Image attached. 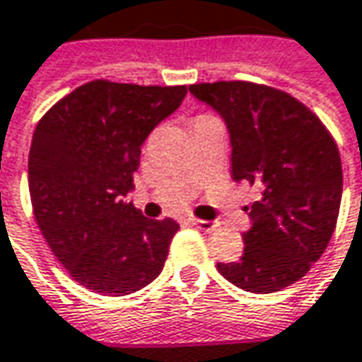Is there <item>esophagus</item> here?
<instances>
[{
    "label": "esophagus",
    "instance_id": "esophagus-1",
    "mask_svg": "<svg viewBox=\"0 0 362 362\" xmlns=\"http://www.w3.org/2000/svg\"><path fill=\"white\" fill-rule=\"evenodd\" d=\"M190 223L194 225L197 229H201V231H213V229L219 227L215 221H204V219H190Z\"/></svg>",
    "mask_w": 362,
    "mask_h": 362
}]
</instances>
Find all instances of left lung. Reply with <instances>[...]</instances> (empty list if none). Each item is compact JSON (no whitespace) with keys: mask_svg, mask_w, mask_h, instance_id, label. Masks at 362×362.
Instances as JSON below:
<instances>
[{"mask_svg":"<svg viewBox=\"0 0 362 362\" xmlns=\"http://www.w3.org/2000/svg\"><path fill=\"white\" fill-rule=\"evenodd\" d=\"M190 94L223 118L231 176L260 186L244 256L217 264L235 287L276 293L308 274L334 233L342 199L340 153L308 106L250 81L194 83Z\"/></svg>","mask_w":362,"mask_h":362,"instance_id":"left-lung-1","label":"left lung"}]
</instances>
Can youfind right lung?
Wrapping results in <instances>:
<instances>
[{
  "instance_id": "obj_1",
  "label": "right lung",
  "mask_w": 362,
  "mask_h": 362,
  "mask_svg": "<svg viewBox=\"0 0 362 362\" xmlns=\"http://www.w3.org/2000/svg\"><path fill=\"white\" fill-rule=\"evenodd\" d=\"M186 86L90 81L40 118L28 156L36 223L79 285L120 297L158 279L180 225L124 201L141 145L180 108Z\"/></svg>"
}]
</instances>
